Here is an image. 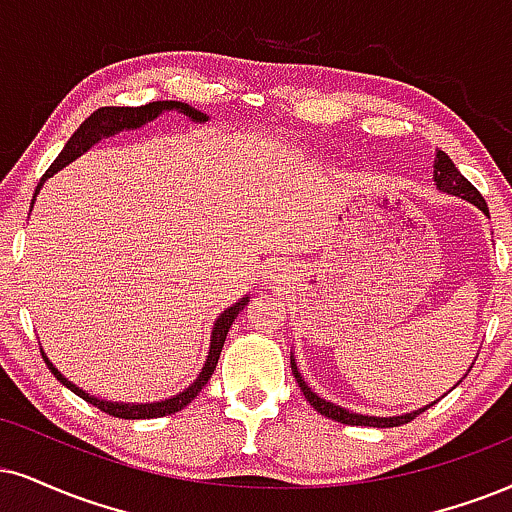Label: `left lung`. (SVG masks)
<instances>
[{
    "instance_id": "obj_1",
    "label": "left lung",
    "mask_w": 512,
    "mask_h": 512,
    "mask_svg": "<svg viewBox=\"0 0 512 512\" xmlns=\"http://www.w3.org/2000/svg\"><path fill=\"white\" fill-rule=\"evenodd\" d=\"M434 180H437V187L441 192H449V194H456L460 199H468L470 204H475L477 208H482L484 213L489 216V206L487 201H484L482 194L477 192V187L472 185V182L465 178L460 170L453 166V161L449 156L444 154V151H439L437 154V163H434ZM292 372L296 377V382H299L301 391H304L306 401L311 403V406L318 410L320 415H325V418L330 420H337V422H344V425H361V427H399V425H406V422L415 420L420 413H425L427 408L422 410H415V413H408V415H399V418H372V415H356V413H349V410L334 406V403L320 399L318 394H313L311 389H308V384L301 380L299 370H296V365L292 363Z\"/></svg>"
}]
</instances>
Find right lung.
Wrapping results in <instances>:
<instances>
[{
  "instance_id": "obj_1",
  "label": "right lung",
  "mask_w": 512,
  "mask_h": 512,
  "mask_svg": "<svg viewBox=\"0 0 512 512\" xmlns=\"http://www.w3.org/2000/svg\"><path fill=\"white\" fill-rule=\"evenodd\" d=\"M166 109H175V111L185 113V116L192 118V121H206L204 113L192 109V106H187V104H180V102H149L144 106H102V109H97L90 118H85V121L80 123V128L73 132V137L66 142V147H63L61 154L56 156V161L52 163V166H49L47 173L42 175V180H47L49 175H54L56 170L66 166V163H71L75 156H80L82 151L90 149L92 144L97 140H102V137L113 135V132H118V130L140 128L142 123L151 121V118H156L161 111H166ZM40 187H42V182L37 185V189H40ZM246 304H249V296H244L239 304L227 308V311L216 320V325H213V337H211V351H208L206 365H204V370H201L199 380L194 382L187 391H182V394L175 396V399H168V401H161V403H144V406H130V403L99 401V399H94V396L85 394V391L75 387V384L68 382L66 377H63L61 372L56 370L54 365L47 361V358H44V353H42V358H44V363H47V368L54 372V377L63 384V387H68L73 391V394H78L80 399L92 403L94 408L104 410L106 415H113V418H123V420L163 418V415L178 413V410L189 406V403L197 399L201 387H204V384L208 382V377H211L213 370H216L220 351H223V344H225V337H227V332H230V325L235 323V318L244 311Z\"/></svg>"
}]
</instances>
